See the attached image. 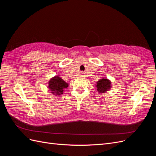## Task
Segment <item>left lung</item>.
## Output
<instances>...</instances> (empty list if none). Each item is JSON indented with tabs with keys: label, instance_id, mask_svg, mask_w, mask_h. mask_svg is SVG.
<instances>
[{
	"label": "left lung",
	"instance_id": "left-lung-1",
	"mask_svg": "<svg viewBox=\"0 0 156 156\" xmlns=\"http://www.w3.org/2000/svg\"><path fill=\"white\" fill-rule=\"evenodd\" d=\"M96 87L98 92L105 93L111 88V82L108 79L103 78L96 83Z\"/></svg>",
	"mask_w": 156,
	"mask_h": 156
}]
</instances>
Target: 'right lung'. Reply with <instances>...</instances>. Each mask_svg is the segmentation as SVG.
<instances>
[{"label": "right lung", "instance_id": "right-lung-1", "mask_svg": "<svg viewBox=\"0 0 156 156\" xmlns=\"http://www.w3.org/2000/svg\"><path fill=\"white\" fill-rule=\"evenodd\" d=\"M48 88L54 95L60 96L62 94L65 89L68 87V83H66L58 76L52 77L49 81Z\"/></svg>", "mask_w": 156, "mask_h": 156}]
</instances>
